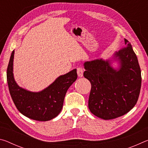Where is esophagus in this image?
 <instances>
[{"label":"esophagus","instance_id":"esophagus-1","mask_svg":"<svg viewBox=\"0 0 148 148\" xmlns=\"http://www.w3.org/2000/svg\"><path fill=\"white\" fill-rule=\"evenodd\" d=\"M77 76L79 77H83L84 76V70L82 68H77Z\"/></svg>","mask_w":148,"mask_h":148}]
</instances>
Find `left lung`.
I'll return each mask as SVG.
<instances>
[{"mask_svg":"<svg viewBox=\"0 0 148 148\" xmlns=\"http://www.w3.org/2000/svg\"><path fill=\"white\" fill-rule=\"evenodd\" d=\"M108 59L86 61L84 77L91 84L88 106L92 114L105 120L122 116L136 104L141 88V71L130 42ZM116 62L117 67L113 64Z\"/></svg>","mask_w":148,"mask_h":148,"instance_id":"left-lung-1","label":"left lung"}]
</instances>
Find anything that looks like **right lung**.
<instances>
[{"label": "right lung", "instance_id": "add662e5", "mask_svg": "<svg viewBox=\"0 0 148 148\" xmlns=\"http://www.w3.org/2000/svg\"><path fill=\"white\" fill-rule=\"evenodd\" d=\"M14 52L11 54L6 76L10 93L17 109L23 116L36 121L55 118L61 111L67 90L77 79L76 69L59 76L40 91H30L19 87L14 79Z\"/></svg>", "mask_w": 148, "mask_h": 148}]
</instances>
